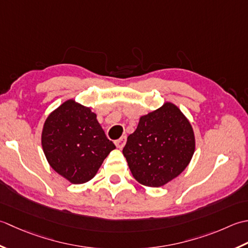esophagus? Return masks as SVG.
<instances>
[{
  "label": "esophagus",
  "instance_id": "34e87169",
  "mask_svg": "<svg viewBox=\"0 0 248 248\" xmlns=\"http://www.w3.org/2000/svg\"><path fill=\"white\" fill-rule=\"evenodd\" d=\"M125 143H126V137H125V136H123V137H121L120 139H118L117 141H115V145H117V148H119V149H123Z\"/></svg>",
  "mask_w": 248,
  "mask_h": 248
}]
</instances>
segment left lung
<instances>
[{"label": "left lung", "instance_id": "8db88e82", "mask_svg": "<svg viewBox=\"0 0 248 248\" xmlns=\"http://www.w3.org/2000/svg\"><path fill=\"white\" fill-rule=\"evenodd\" d=\"M194 152L193 127L171 103L141 117L123 149L131 174L151 187L163 186L183 172Z\"/></svg>", "mask_w": 248, "mask_h": 248}]
</instances>
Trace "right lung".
<instances>
[{
	"mask_svg": "<svg viewBox=\"0 0 248 248\" xmlns=\"http://www.w3.org/2000/svg\"><path fill=\"white\" fill-rule=\"evenodd\" d=\"M50 166L74 184L93 179L104 159L115 149L106 137L96 114L70 99L47 118L42 134Z\"/></svg>",
	"mask_w": 248,
	"mask_h": 248,
	"instance_id": "obj_1",
	"label": "right lung"
}]
</instances>
